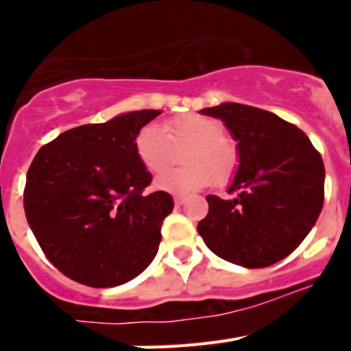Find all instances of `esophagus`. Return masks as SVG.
<instances>
[{"mask_svg":"<svg viewBox=\"0 0 351 351\" xmlns=\"http://www.w3.org/2000/svg\"><path fill=\"white\" fill-rule=\"evenodd\" d=\"M173 202H176V206H182V204L186 202V198L181 197V195H178V197H173Z\"/></svg>","mask_w":351,"mask_h":351,"instance_id":"34e87169","label":"esophagus"}]
</instances>
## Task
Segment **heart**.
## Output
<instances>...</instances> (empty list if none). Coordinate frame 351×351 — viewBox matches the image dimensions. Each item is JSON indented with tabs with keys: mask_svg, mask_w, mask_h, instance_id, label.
Here are the masks:
<instances>
[{
	"mask_svg": "<svg viewBox=\"0 0 351 351\" xmlns=\"http://www.w3.org/2000/svg\"><path fill=\"white\" fill-rule=\"evenodd\" d=\"M190 144L182 153L186 167L170 169L156 179V188L170 193H188L206 186L225 184L239 165L237 145L225 135L221 121L200 114H182L163 126L145 125L133 138L135 156L145 170L158 173L173 160L172 145Z\"/></svg>",
	"mask_w": 351,
	"mask_h": 351,
	"instance_id": "b5f03b06",
	"label": "heart"
}]
</instances>
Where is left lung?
I'll return each instance as SVG.
<instances>
[{"instance_id": "left-lung-1", "label": "left lung", "mask_w": 351, "mask_h": 351, "mask_svg": "<svg viewBox=\"0 0 351 351\" xmlns=\"http://www.w3.org/2000/svg\"><path fill=\"white\" fill-rule=\"evenodd\" d=\"M200 114L225 123L237 141L239 167L228 188L235 198L207 195L198 234L226 262L269 267L290 255L320 216L324 160L306 133L262 108L226 101Z\"/></svg>"}]
</instances>
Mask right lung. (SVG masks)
<instances>
[{"label":"right lung","instance_id":"1","mask_svg":"<svg viewBox=\"0 0 351 351\" xmlns=\"http://www.w3.org/2000/svg\"><path fill=\"white\" fill-rule=\"evenodd\" d=\"M160 114L135 110L77 126L36 153L24 210L45 256L70 280L117 287L156 256L173 200L167 191H144L153 178L135 156L133 138Z\"/></svg>","mask_w":351,"mask_h":351}]
</instances>
